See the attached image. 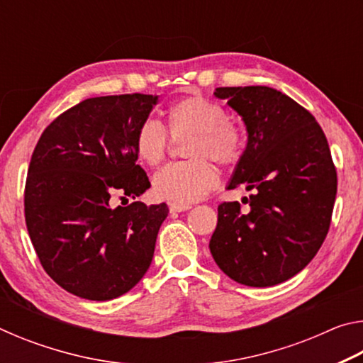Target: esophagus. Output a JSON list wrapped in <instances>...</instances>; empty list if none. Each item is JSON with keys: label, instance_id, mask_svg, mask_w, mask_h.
Masks as SVG:
<instances>
[{"label": "esophagus", "instance_id": "34e87169", "mask_svg": "<svg viewBox=\"0 0 363 363\" xmlns=\"http://www.w3.org/2000/svg\"><path fill=\"white\" fill-rule=\"evenodd\" d=\"M190 205H186V203H169V211L171 213H182V211H187L190 210Z\"/></svg>", "mask_w": 363, "mask_h": 363}]
</instances>
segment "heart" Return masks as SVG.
<instances>
[{
  "mask_svg": "<svg viewBox=\"0 0 363 363\" xmlns=\"http://www.w3.org/2000/svg\"><path fill=\"white\" fill-rule=\"evenodd\" d=\"M168 133L173 139L189 136L184 153L187 162L171 163L153 176L152 186L158 199L173 203H192L216 186L220 167H235L245 152V131L225 118L224 108L201 94H192L171 104L167 110ZM168 133L157 120H145L134 136V150L140 162L157 167L169 147Z\"/></svg>",
  "mask_w": 363,
  "mask_h": 363,
  "instance_id": "heart-1",
  "label": "heart"
}]
</instances>
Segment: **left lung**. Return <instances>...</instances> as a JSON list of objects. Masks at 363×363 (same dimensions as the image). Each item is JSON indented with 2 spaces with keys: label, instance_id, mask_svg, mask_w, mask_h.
<instances>
[{
  "label": "left lung",
  "instance_id": "1",
  "mask_svg": "<svg viewBox=\"0 0 363 363\" xmlns=\"http://www.w3.org/2000/svg\"><path fill=\"white\" fill-rule=\"evenodd\" d=\"M242 116L248 144L227 189L238 201L218 206L210 240L214 261L242 285L272 286L301 272L327 237L336 199V168L322 128L291 97L267 86L216 88Z\"/></svg>",
  "mask_w": 363,
  "mask_h": 363
}]
</instances>
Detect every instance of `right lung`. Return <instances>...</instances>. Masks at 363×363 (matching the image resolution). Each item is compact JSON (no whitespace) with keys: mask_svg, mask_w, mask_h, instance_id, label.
Segmentation results:
<instances>
[{"mask_svg":"<svg viewBox=\"0 0 363 363\" xmlns=\"http://www.w3.org/2000/svg\"><path fill=\"white\" fill-rule=\"evenodd\" d=\"M158 101L150 94L91 97L60 113L30 160L23 208L43 269L75 296L108 301L149 269L168 205L133 201L150 187L134 136ZM125 199V196H121Z\"/></svg>","mask_w":363,"mask_h":363,"instance_id":"obj_1","label":"right lung"}]
</instances>
